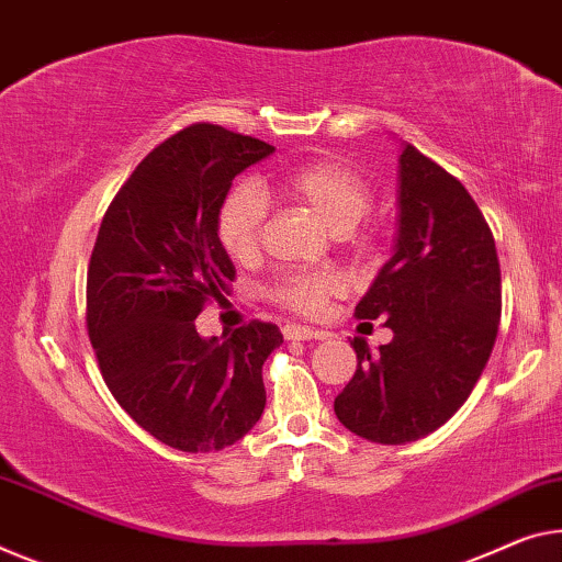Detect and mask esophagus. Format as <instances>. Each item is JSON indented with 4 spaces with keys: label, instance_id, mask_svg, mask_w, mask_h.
<instances>
[{
    "label": "esophagus",
    "instance_id": "obj_1",
    "mask_svg": "<svg viewBox=\"0 0 562 562\" xmlns=\"http://www.w3.org/2000/svg\"><path fill=\"white\" fill-rule=\"evenodd\" d=\"M283 339H289V341H314V339H324V331L308 329V326H301V324H286V326H283Z\"/></svg>",
    "mask_w": 562,
    "mask_h": 562
}]
</instances>
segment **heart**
I'll return each mask as SVG.
<instances>
[{"label":"heart","mask_w":562,"mask_h":562,"mask_svg":"<svg viewBox=\"0 0 562 562\" xmlns=\"http://www.w3.org/2000/svg\"><path fill=\"white\" fill-rule=\"evenodd\" d=\"M281 195L291 198L316 215L331 233H349L364 218L371 205L367 180L347 162L316 160L293 168L279 183ZM266 221V201L256 186H236L221 203L218 236L226 251L246 261L258 251ZM341 281L334 273H293L273 286V296L304 314H316L331 293L339 291Z\"/></svg>","instance_id":"b5f03b06"}]
</instances>
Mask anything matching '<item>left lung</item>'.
<instances>
[{"label": "left lung", "mask_w": 562, "mask_h": 562, "mask_svg": "<svg viewBox=\"0 0 562 562\" xmlns=\"http://www.w3.org/2000/svg\"><path fill=\"white\" fill-rule=\"evenodd\" d=\"M392 258L357 304L384 322L392 341L371 353L353 339L357 371L334 400L353 435L407 445L442 427L468 402L497 339L495 238L460 180L400 145Z\"/></svg>", "instance_id": "left-lung-1"}]
</instances>
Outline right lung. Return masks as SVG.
Returning a JSON list of instances; mask_svg holds the SVG:
<instances>
[{
    "label": "right lung",
    "mask_w": 562,
    "mask_h": 562,
    "mask_svg": "<svg viewBox=\"0 0 562 562\" xmlns=\"http://www.w3.org/2000/svg\"><path fill=\"white\" fill-rule=\"evenodd\" d=\"M276 148L221 125L168 137L133 170L100 223L88 269V331L108 390L180 452L223 450L261 419L276 324L201 336L195 316L236 276L218 238L233 178Z\"/></svg>",
    "instance_id": "obj_1"
}]
</instances>
